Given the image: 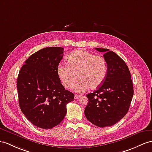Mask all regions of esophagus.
Segmentation results:
<instances>
[{
    "mask_svg": "<svg viewBox=\"0 0 152 152\" xmlns=\"http://www.w3.org/2000/svg\"><path fill=\"white\" fill-rule=\"evenodd\" d=\"M80 97H81V95H75V96H74V98H75V99H77L80 98Z\"/></svg>",
    "mask_w": 152,
    "mask_h": 152,
    "instance_id": "34e87169",
    "label": "esophagus"
}]
</instances>
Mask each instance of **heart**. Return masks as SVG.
<instances>
[{"label": "heart", "mask_w": 152, "mask_h": 152, "mask_svg": "<svg viewBox=\"0 0 152 152\" xmlns=\"http://www.w3.org/2000/svg\"><path fill=\"white\" fill-rule=\"evenodd\" d=\"M67 62L68 66L61 64L57 68L58 76L65 88H72L77 77L79 80L74 90L78 93L89 88L95 90L104 83L108 67L102 57L80 50L69 55Z\"/></svg>", "instance_id": "obj_1"}]
</instances>
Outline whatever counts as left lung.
Masks as SVG:
<instances>
[{
	"instance_id": "obj_1",
	"label": "left lung",
	"mask_w": 152,
	"mask_h": 152,
	"mask_svg": "<svg viewBox=\"0 0 152 152\" xmlns=\"http://www.w3.org/2000/svg\"><path fill=\"white\" fill-rule=\"evenodd\" d=\"M103 55L107 64V75L102 86L86 95L89 101L85 116L99 127L111 126L126 115L131 104L134 88L131 74L119 55L105 48H95Z\"/></svg>"
}]
</instances>
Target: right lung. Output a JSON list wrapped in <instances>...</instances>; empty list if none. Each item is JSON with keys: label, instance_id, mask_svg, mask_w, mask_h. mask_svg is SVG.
<instances>
[{"label": "right lung", "instance_id": "1", "mask_svg": "<svg viewBox=\"0 0 152 152\" xmlns=\"http://www.w3.org/2000/svg\"><path fill=\"white\" fill-rule=\"evenodd\" d=\"M63 48L48 47L31 55L17 78L18 102L29 121L40 128L51 129L64 118L66 104L74 94L66 90L57 74Z\"/></svg>", "mask_w": 152, "mask_h": 152}]
</instances>
